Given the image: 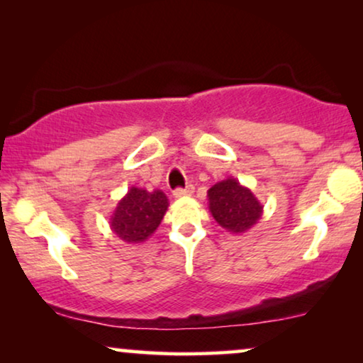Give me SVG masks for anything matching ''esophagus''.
Listing matches in <instances>:
<instances>
[{
  "mask_svg": "<svg viewBox=\"0 0 363 363\" xmlns=\"http://www.w3.org/2000/svg\"><path fill=\"white\" fill-rule=\"evenodd\" d=\"M193 190H195V188H193L191 185H188L186 188H177V190L173 191V196H175V198L190 196V195H193Z\"/></svg>",
  "mask_w": 363,
  "mask_h": 363,
  "instance_id": "obj_1",
  "label": "esophagus"
}]
</instances>
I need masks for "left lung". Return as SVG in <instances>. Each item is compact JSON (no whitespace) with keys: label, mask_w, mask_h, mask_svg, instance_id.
I'll use <instances>...</instances> for the list:
<instances>
[{"label":"left lung","mask_w":363,"mask_h":363,"mask_svg":"<svg viewBox=\"0 0 363 363\" xmlns=\"http://www.w3.org/2000/svg\"><path fill=\"white\" fill-rule=\"evenodd\" d=\"M208 208L221 228L233 235H242L261 220L264 206L250 188L228 177L208 190Z\"/></svg>","instance_id":"8db88e82"}]
</instances>
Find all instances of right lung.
<instances>
[{"instance_id": "add662e5", "label": "right lung", "mask_w": 363, "mask_h": 363, "mask_svg": "<svg viewBox=\"0 0 363 363\" xmlns=\"http://www.w3.org/2000/svg\"><path fill=\"white\" fill-rule=\"evenodd\" d=\"M168 198L162 190H143L130 186L118 200L111 215V230L127 245H142L150 238L165 216Z\"/></svg>"}]
</instances>
